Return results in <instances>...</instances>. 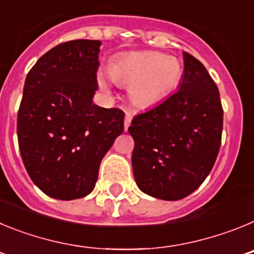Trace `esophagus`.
<instances>
[{"mask_svg": "<svg viewBox=\"0 0 254 254\" xmlns=\"http://www.w3.org/2000/svg\"><path fill=\"white\" fill-rule=\"evenodd\" d=\"M131 121H132V114L131 113H126V117H125V129L127 131L129 127V125H131Z\"/></svg>", "mask_w": 254, "mask_h": 254, "instance_id": "obj_1", "label": "esophagus"}]
</instances>
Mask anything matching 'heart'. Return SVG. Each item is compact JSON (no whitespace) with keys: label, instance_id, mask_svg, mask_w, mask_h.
Returning <instances> with one entry per match:
<instances>
[{"label":"heart","instance_id":"b5f03b06","mask_svg":"<svg viewBox=\"0 0 254 254\" xmlns=\"http://www.w3.org/2000/svg\"><path fill=\"white\" fill-rule=\"evenodd\" d=\"M182 64L176 57L159 52L131 53L117 58L109 67L113 81L129 85V95L138 107H151L165 99L182 77ZM103 87L107 81L99 77Z\"/></svg>","mask_w":254,"mask_h":254}]
</instances>
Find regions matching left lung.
I'll return each instance as SVG.
<instances>
[{
    "label": "left lung",
    "mask_w": 254,
    "mask_h": 254,
    "mask_svg": "<svg viewBox=\"0 0 254 254\" xmlns=\"http://www.w3.org/2000/svg\"><path fill=\"white\" fill-rule=\"evenodd\" d=\"M178 91L132 120V168L143 193L177 201L210 174L223 133V107L216 84L201 62L185 52Z\"/></svg>",
    "instance_id": "left-lung-1"
}]
</instances>
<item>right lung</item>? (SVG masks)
<instances>
[{
	"mask_svg": "<svg viewBox=\"0 0 254 254\" xmlns=\"http://www.w3.org/2000/svg\"><path fill=\"white\" fill-rule=\"evenodd\" d=\"M100 44H58L26 75L17 113L20 154L31 181L53 198L90 193L100 161L125 128L121 109L93 103Z\"/></svg>",
	"mask_w": 254,
	"mask_h": 254,
	"instance_id": "add662e5",
	"label": "right lung"
}]
</instances>
